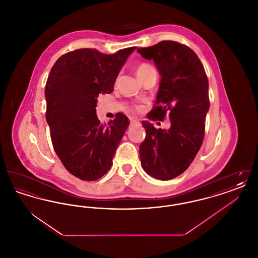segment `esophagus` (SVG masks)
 Wrapping results in <instances>:
<instances>
[{"mask_svg":"<svg viewBox=\"0 0 258 258\" xmlns=\"http://www.w3.org/2000/svg\"><path fill=\"white\" fill-rule=\"evenodd\" d=\"M130 121H131V123H138V121H137V120H135V119H130Z\"/></svg>","mask_w":258,"mask_h":258,"instance_id":"esophagus-1","label":"esophagus"}]
</instances>
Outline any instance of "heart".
Segmentation results:
<instances>
[{
    "instance_id": "obj_1",
    "label": "heart",
    "mask_w": 258,
    "mask_h": 258,
    "mask_svg": "<svg viewBox=\"0 0 258 258\" xmlns=\"http://www.w3.org/2000/svg\"><path fill=\"white\" fill-rule=\"evenodd\" d=\"M154 70H155V69H154L151 64H149L147 62H142V63H140V64L137 67V69H136V74H137L138 77H140V76L147 74V73L151 72V71H154ZM134 110L140 111V107H139V106H135V107H134Z\"/></svg>"
}]
</instances>
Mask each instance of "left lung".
<instances>
[{
  "mask_svg": "<svg viewBox=\"0 0 258 258\" xmlns=\"http://www.w3.org/2000/svg\"><path fill=\"white\" fill-rule=\"evenodd\" d=\"M153 60L160 74L157 100L148 119L163 120L169 111L170 128H156L143 121L146 136L139 155L144 171L159 180H171L194 161L205 135L210 107L208 77L195 51L177 41L163 40L138 48Z\"/></svg>",
  "mask_w": 258,
  "mask_h": 258,
  "instance_id": "8db88e82",
  "label": "left lung"
}]
</instances>
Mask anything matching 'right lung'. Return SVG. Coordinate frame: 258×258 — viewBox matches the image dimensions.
<instances>
[{
  "label": "right lung",
  "mask_w": 258,
  "mask_h": 258,
  "mask_svg": "<svg viewBox=\"0 0 258 258\" xmlns=\"http://www.w3.org/2000/svg\"><path fill=\"white\" fill-rule=\"evenodd\" d=\"M136 47L104 54L81 48L61 56L45 86L46 121L53 148L66 169L83 181L106 174L130 121L122 113L107 124L96 114L98 95L110 94Z\"/></svg>",
  "instance_id": "add662e5"
}]
</instances>
